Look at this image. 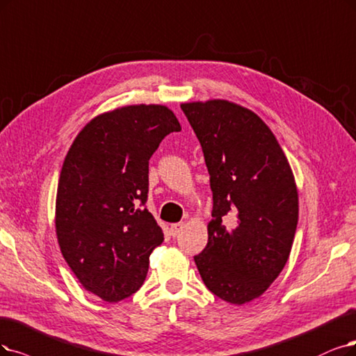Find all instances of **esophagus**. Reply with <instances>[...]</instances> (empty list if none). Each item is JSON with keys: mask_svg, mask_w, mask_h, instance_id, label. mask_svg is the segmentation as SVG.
I'll return each mask as SVG.
<instances>
[{"mask_svg": "<svg viewBox=\"0 0 356 356\" xmlns=\"http://www.w3.org/2000/svg\"><path fill=\"white\" fill-rule=\"evenodd\" d=\"M183 227H185V225H183V222H175V225L170 226V234L175 238V236H177L183 230Z\"/></svg>", "mask_w": 356, "mask_h": 356, "instance_id": "34e87169", "label": "esophagus"}]
</instances>
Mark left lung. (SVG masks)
Instances as JSON below:
<instances>
[{"label": "left lung", "instance_id": "left-lung-1", "mask_svg": "<svg viewBox=\"0 0 356 356\" xmlns=\"http://www.w3.org/2000/svg\"><path fill=\"white\" fill-rule=\"evenodd\" d=\"M213 191L208 243L195 264L220 299L243 305L264 293L291 255L299 217L292 168L270 127L226 99L185 102Z\"/></svg>", "mask_w": 356, "mask_h": 356}]
</instances>
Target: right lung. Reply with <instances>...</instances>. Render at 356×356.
I'll return each instance as SVG.
<instances>
[{
  "instance_id": "right-lung-1",
  "label": "right lung",
  "mask_w": 356,
  "mask_h": 356,
  "mask_svg": "<svg viewBox=\"0 0 356 356\" xmlns=\"http://www.w3.org/2000/svg\"><path fill=\"white\" fill-rule=\"evenodd\" d=\"M165 105L139 104L97 115L64 158L56 201L61 254L88 292L105 302L135 293L164 241L145 208L149 158L180 131Z\"/></svg>"
}]
</instances>
